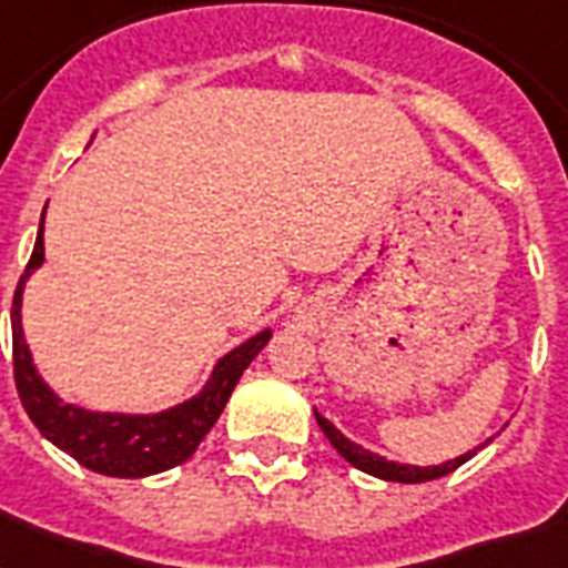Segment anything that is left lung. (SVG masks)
Returning a JSON list of instances; mask_svg holds the SVG:
<instances>
[{
	"label": "left lung",
	"instance_id": "obj_1",
	"mask_svg": "<svg viewBox=\"0 0 568 568\" xmlns=\"http://www.w3.org/2000/svg\"><path fill=\"white\" fill-rule=\"evenodd\" d=\"M315 418H318V427L324 430V436L329 439V445H333V448H336L338 454H342V457L351 463V466L359 468V471H365V475L379 477V480H395V484H424V480H436V477L450 475L454 468H459L463 463H468V459L475 457L477 450L486 445V442H480L477 448L466 450V454H459V457H454V459H445V463H439V466H413V463H397V459L379 457V454H374V450L363 448V445H356V442L347 439L345 433L338 430L336 424L329 422V418H324L318 409H315Z\"/></svg>",
	"mask_w": 568,
	"mask_h": 568
}]
</instances>
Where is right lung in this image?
<instances>
[{
    "label": "right lung",
    "mask_w": 568,
    "mask_h": 568,
    "mask_svg": "<svg viewBox=\"0 0 568 568\" xmlns=\"http://www.w3.org/2000/svg\"><path fill=\"white\" fill-rule=\"evenodd\" d=\"M43 214H40L38 241L31 250L26 274L20 276V285L13 292L11 306L13 379H17V392H20L26 413L55 448L100 475L150 477L180 466L221 418L232 388L241 374L247 372V365L256 359L258 351L271 342L274 329L265 327L247 342H241L239 347H232L230 354H223L214 363L212 374L196 395L159 413H100L88 406L67 404L55 388L40 377L26 333H22V292H26L29 276L43 265Z\"/></svg>",
    "instance_id": "obj_1"
}]
</instances>
